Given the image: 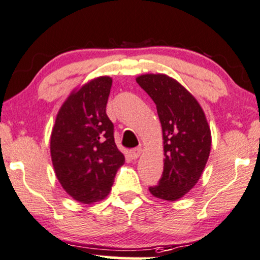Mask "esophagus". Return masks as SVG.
Segmentation results:
<instances>
[{
	"label": "esophagus",
	"instance_id": "34e87169",
	"mask_svg": "<svg viewBox=\"0 0 260 260\" xmlns=\"http://www.w3.org/2000/svg\"><path fill=\"white\" fill-rule=\"evenodd\" d=\"M142 151H143V149H142V148H141V147L135 148V149H131V150H130V156H131V159H133V160L138 159V157H140V155L142 154Z\"/></svg>",
	"mask_w": 260,
	"mask_h": 260
}]
</instances>
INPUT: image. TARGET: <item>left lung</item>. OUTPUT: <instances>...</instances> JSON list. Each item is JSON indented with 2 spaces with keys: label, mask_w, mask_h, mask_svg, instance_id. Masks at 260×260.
<instances>
[{
  "label": "left lung",
  "mask_w": 260,
  "mask_h": 260,
  "mask_svg": "<svg viewBox=\"0 0 260 260\" xmlns=\"http://www.w3.org/2000/svg\"><path fill=\"white\" fill-rule=\"evenodd\" d=\"M136 82L153 99L162 127V177L149 191L160 200L178 201L197 184L209 159L211 133L207 117L196 98L173 77L144 74Z\"/></svg>",
  "instance_id": "1"
}]
</instances>
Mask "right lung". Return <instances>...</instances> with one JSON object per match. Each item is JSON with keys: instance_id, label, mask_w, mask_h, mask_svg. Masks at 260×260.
Masks as SVG:
<instances>
[{"instance_id": "obj_1", "label": "right lung", "mask_w": 260, "mask_h": 260, "mask_svg": "<svg viewBox=\"0 0 260 260\" xmlns=\"http://www.w3.org/2000/svg\"><path fill=\"white\" fill-rule=\"evenodd\" d=\"M112 79L99 76L74 89L60 106L50 153L63 190L83 204L103 201L125 157L116 146L106 114Z\"/></svg>"}]
</instances>
